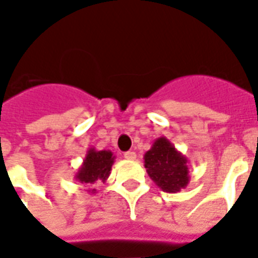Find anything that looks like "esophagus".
Masks as SVG:
<instances>
[{
	"label": "esophagus",
	"instance_id": "esophagus-1",
	"mask_svg": "<svg viewBox=\"0 0 258 258\" xmlns=\"http://www.w3.org/2000/svg\"><path fill=\"white\" fill-rule=\"evenodd\" d=\"M124 158H127V160H135V158H137V153H135V152H131V150H130V152H125V153H124Z\"/></svg>",
	"mask_w": 258,
	"mask_h": 258
}]
</instances>
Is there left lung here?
<instances>
[{
    "label": "left lung",
    "mask_w": 258,
    "mask_h": 258,
    "mask_svg": "<svg viewBox=\"0 0 258 258\" xmlns=\"http://www.w3.org/2000/svg\"><path fill=\"white\" fill-rule=\"evenodd\" d=\"M145 168L158 187L165 192H177L190 182L188 160L165 137H160L144 156Z\"/></svg>",
    "instance_id": "1"
}]
</instances>
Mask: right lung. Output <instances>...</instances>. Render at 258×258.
<instances>
[{"instance_id":"right-lung-1","label":"right lung","mask_w":258,"mask_h":258,"mask_svg":"<svg viewBox=\"0 0 258 258\" xmlns=\"http://www.w3.org/2000/svg\"><path fill=\"white\" fill-rule=\"evenodd\" d=\"M114 156L110 150H95L90 148L87 150L83 163L75 173V179L78 182L86 183L93 186L97 182H106L109 177L110 169L114 163ZM95 188L87 190V192H95Z\"/></svg>"}]
</instances>
